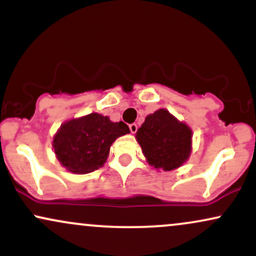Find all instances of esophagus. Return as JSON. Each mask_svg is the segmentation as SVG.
<instances>
[{
	"label": "esophagus",
	"instance_id": "34e87169",
	"mask_svg": "<svg viewBox=\"0 0 256 256\" xmlns=\"http://www.w3.org/2000/svg\"><path fill=\"white\" fill-rule=\"evenodd\" d=\"M128 128H130V131L132 132V134H134V132H136L137 128H138L136 124H130V125H128Z\"/></svg>",
	"mask_w": 256,
	"mask_h": 256
}]
</instances>
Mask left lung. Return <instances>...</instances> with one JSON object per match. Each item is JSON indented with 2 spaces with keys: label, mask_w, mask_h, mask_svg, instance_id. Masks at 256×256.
Returning <instances> with one entry per match:
<instances>
[{
  "label": "left lung",
  "mask_w": 256,
  "mask_h": 256,
  "mask_svg": "<svg viewBox=\"0 0 256 256\" xmlns=\"http://www.w3.org/2000/svg\"><path fill=\"white\" fill-rule=\"evenodd\" d=\"M136 140L146 162L156 170H177L192 154V130L165 108L146 116Z\"/></svg>",
  "instance_id": "obj_1"
}]
</instances>
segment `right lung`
Here are the masks:
<instances>
[{
    "label": "right lung",
    "mask_w": 256,
    "mask_h": 256,
    "mask_svg": "<svg viewBox=\"0 0 256 256\" xmlns=\"http://www.w3.org/2000/svg\"><path fill=\"white\" fill-rule=\"evenodd\" d=\"M126 134L130 128L125 122H113L102 114L90 113L62 122L52 137V148L67 171L86 174L104 165L110 146Z\"/></svg>",
    "instance_id": "add662e5"
}]
</instances>
